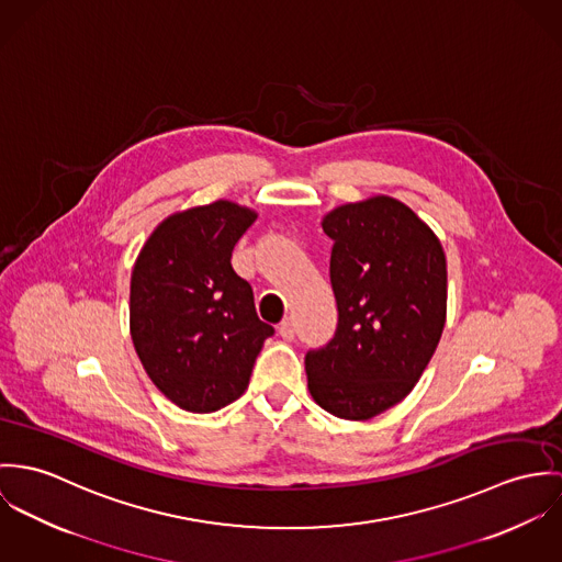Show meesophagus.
Wrapping results in <instances>:
<instances>
[{"mask_svg": "<svg viewBox=\"0 0 562 562\" xmlns=\"http://www.w3.org/2000/svg\"><path fill=\"white\" fill-rule=\"evenodd\" d=\"M278 334H280L284 340H293V338H295V323H293L291 316H286V318L280 323Z\"/></svg>", "mask_w": 562, "mask_h": 562, "instance_id": "obj_1", "label": "esophagus"}]
</instances>
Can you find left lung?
Wrapping results in <instances>:
<instances>
[{
    "label": "left lung",
    "instance_id": "1",
    "mask_svg": "<svg viewBox=\"0 0 562 562\" xmlns=\"http://www.w3.org/2000/svg\"><path fill=\"white\" fill-rule=\"evenodd\" d=\"M329 280L338 304L331 342L306 356L316 405L369 420L401 403L436 353L448 273L436 233L405 202L376 193L327 211Z\"/></svg>",
    "mask_w": 562,
    "mask_h": 562
}]
</instances>
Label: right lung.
<instances>
[{
    "label": "right lung",
    "mask_w": 562,
    "mask_h": 562,
    "mask_svg": "<svg viewBox=\"0 0 562 562\" xmlns=\"http://www.w3.org/2000/svg\"><path fill=\"white\" fill-rule=\"evenodd\" d=\"M258 213L233 200L168 215L131 273L128 329L150 381L175 405L211 414L237 401L273 327L235 273V244Z\"/></svg>",
    "instance_id": "right-lung-1"
}]
</instances>
